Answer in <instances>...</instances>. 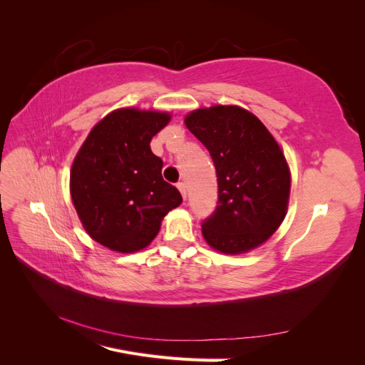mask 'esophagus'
I'll list each match as a JSON object with an SVG mask.
<instances>
[{
    "label": "esophagus",
    "mask_w": 365,
    "mask_h": 365,
    "mask_svg": "<svg viewBox=\"0 0 365 365\" xmlns=\"http://www.w3.org/2000/svg\"><path fill=\"white\" fill-rule=\"evenodd\" d=\"M176 187H178V190H180V193H181V196H182V200H185V196H187L185 184H184V182H178V184H176Z\"/></svg>",
    "instance_id": "obj_1"
}]
</instances>
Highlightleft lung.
Wrapping results in <instances>:
<instances>
[{"label": "left lung", "mask_w": 365, "mask_h": 365, "mask_svg": "<svg viewBox=\"0 0 365 365\" xmlns=\"http://www.w3.org/2000/svg\"><path fill=\"white\" fill-rule=\"evenodd\" d=\"M184 123L212 155L217 207L202 224L215 251L245 254L264 244L288 213L291 170L268 128L237 105L197 108Z\"/></svg>", "instance_id": "left-lung-1"}]
</instances>
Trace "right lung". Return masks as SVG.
<instances>
[{"label":"right lung","instance_id":"obj_1","mask_svg":"<svg viewBox=\"0 0 365 365\" xmlns=\"http://www.w3.org/2000/svg\"><path fill=\"white\" fill-rule=\"evenodd\" d=\"M168 111L118 108L90 130L70 170V195L83 230L108 250L149 247L164 216L182 202L163 180L150 140L169 125Z\"/></svg>","mask_w":365,"mask_h":365}]
</instances>
